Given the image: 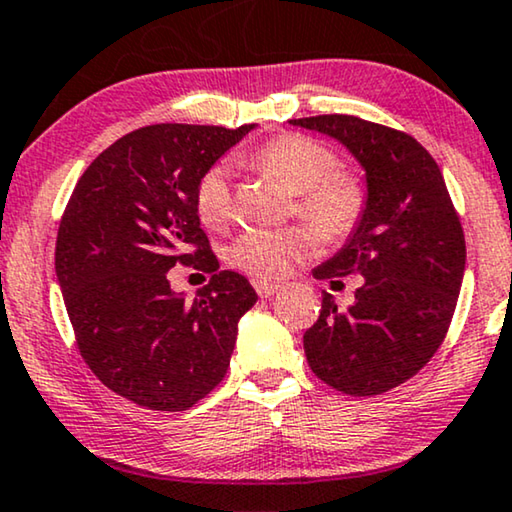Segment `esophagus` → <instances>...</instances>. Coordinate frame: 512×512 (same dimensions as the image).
Instances as JSON below:
<instances>
[{"mask_svg": "<svg viewBox=\"0 0 512 512\" xmlns=\"http://www.w3.org/2000/svg\"><path fill=\"white\" fill-rule=\"evenodd\" d=\"M253 287H255L257 294H259V297H262V299L273 297V294H276V292L280 290L278 283H269V280H253Z\"/></svg>", "mask_w": 512, "mask_h": 512, "instance_id": "1", "label": "esophagus"}]
</instances>
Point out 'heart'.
I'll return each mask as SVG.
<instances>
[{"mask_svg":"<svg viewBox=\"0 0 512 512\" xmlns=\"http://www.w3.org/2000/svg\"><path fill=\"white\" fill-rule=\"evenodd\" d=\"M250 167L297 194V213L327 239L350 234L366 208V190L352 174H341L338 157L320 141L304 134H283L266 141L248 157ZM194 208L206 227L218 229L232 218V174L213 164L199 178ZM318 239L311 229L290 227L248 229L225 250L227 262L255 280L285 278L294 266L311 257Z\"/></svg>","mask_w":512,"mask_h":512,"instance_id":"heart-1","label":"heart"}]
</instances>
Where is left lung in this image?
I'll list each match as a JSON object with an SVG mask.
<instances>
[{
	"label": "left lung",
	"mask_w": 512,
	"mask_h": 512,
	"mask_svg": "<svg viewBox=\"0 0 512 512\" xmlns=\"http://www.w3.org/2000/svg\"><path fill=\"white\" fill-rule=\"evenodd\" d=\"M341 141L366 171V208L318 280L364 276L355 304L325 292L304 334L308 366L352 397L390 392L434 357L455 315L466 243L434 157L413 136L357 115L290 120Z\"/></svg>",
	"instance_id": "1"
}]
</instances>
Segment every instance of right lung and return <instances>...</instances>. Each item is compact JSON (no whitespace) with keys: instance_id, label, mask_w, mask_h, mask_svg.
<instances>
[{"instance_id":"obj_1","label":"right lung","mask_w":512,"mask_h":512,"mask_svg":"<svg viewBox=\"0 0 512 512\" xmlns=\"http://www.w3.org/2000/svg\"><path fill=\"white\" fill-rule=\"evenodd\" d=\"M255 125L134 129L85 169L57 229L55 273L90 371L150 410H187L225 378L257 294L220 271L199 225V178ZM176 263L212 273L197 300L170 290Z\"/></svg>"}]
</instances>
